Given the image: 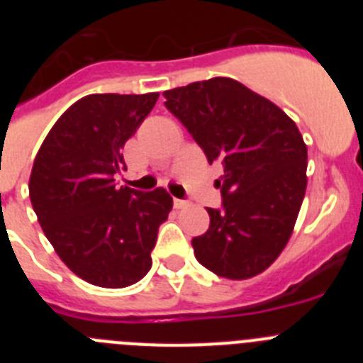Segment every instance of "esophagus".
<instances>
[{
  "mask_svg": "<svg viewBox=\"0 0 363 363\" xmlns=\"http://www.w3.org/2000/svg\"><path fill=\"white\" fill-rule=\"evenodd\" d=\"M174 207H176V209H185V207H189V201L187 200H179V198H174Z\"/></svg>",
  "mask_w": 363,
  "mask_h": 363,
  "instance_id": "1",
  "label": "esophagus"
}]
</instances>
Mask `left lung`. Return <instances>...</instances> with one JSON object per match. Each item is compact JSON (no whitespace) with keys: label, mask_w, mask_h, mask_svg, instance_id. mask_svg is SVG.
I'll list each match as a JSON object with an SVG mask.
<instances>
[{"label":"left lung","mask_w":363,"mask_h":363,"mask_svg":"<svg viewBox=\"0 0 363 363\" xmlns=\"http://www.w3.org/2000/svg\"><path fill=\"white\" fill-rule=\"evenodd\" d=\"M207 162L220 160V209L192 238L214 274L247 280L264 272L289 242L307 187V145L280 107L236 79L211 78L163 92Z\"/></svg>","instance_id":"1"}]
</instances>
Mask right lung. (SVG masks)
Instances as JSON below:
<instances>
[{"instance_id":"add662e5","label":"right lung","mask_w":363,"mask_h":363,"mask_svg":"<svg viewBox=\"0 0 363 363\" xmlns=\"http://www.w3.org/2000/svg\"><path fill=\"white\" fill-rule=\"evenodd\" d=\"M149 94H91L54 123L32 165L28 192L63 264L98 287L120 289L152 265L156 236L172 209L165 189L118 187L121 149L156 105Z\"/></svg>"}]
</instances>
